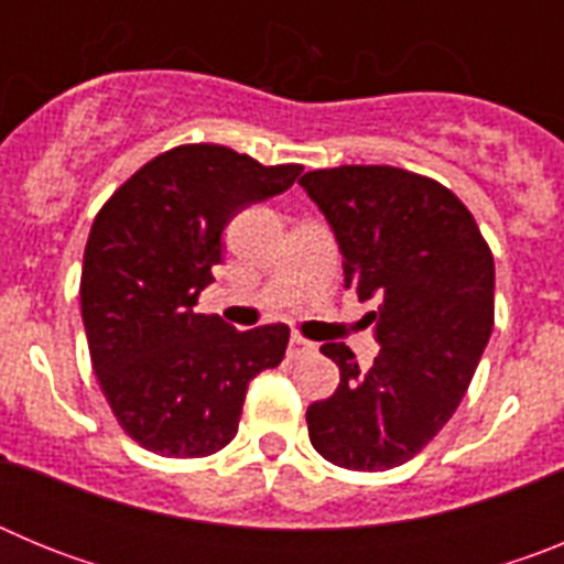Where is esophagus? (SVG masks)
<instances>
[{
  "label": "esophagus",
  "mask_w": 564,
  "mask_h": 564,
  "mask_svg": "<svg viewBox=\"0 0 564 564\" xmlns=\"http://www.w3.org/2000/svg\"><path fill=\"white\" fill-rule=\"evenodd\" d=\"M307 352H316V344L307 341V338H302L299 333H293L291 344H288V356L302 358V356H307Z\"/></svg>",
  "instance_id": "34e87169"
}]
</instances>
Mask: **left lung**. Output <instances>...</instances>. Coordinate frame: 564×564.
I'll use <instances>...</instances> for the list:
<instances>
[{"label":"left lung","mask_w":564,"mask_h":564,"mask_svg":"<svg viewBox=\"0 0 564 564\" xmlns=\"http://www.w3.org/2000/svg\"><path fill=\"white\" fill-rule=\"evenodd\" d=\"M299 186L325 214L344 288L381 305V344L358 370L344 341L322 344L341 381L307 406L313 449L352 471L401 466L443 430L495 327V259L475 217L441 183L395 166L307 172Z\"/></svg>","instance_id":"obj_1"}]
</instances>
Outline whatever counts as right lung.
<instances>
[{"label": "right lung", "mask_w": 564, "mask_h": 564, "mask_svg": "<svg viewBox=\"0 0 564 564\" xmlns=\"http://www.w3.org/2000/svg\"><path fill=\"white\" fill-rule=\"evenodd\" d=\"M299 174L194 143L158 154L98 212L82 268L84 330L109 406L143 449L220 452L251 378L285 358V325L237 330L194 307L223 262L228 223Z\"/></svg>", "instance_id": "add662e5"}]
</instances>
